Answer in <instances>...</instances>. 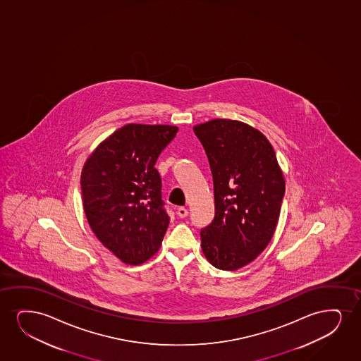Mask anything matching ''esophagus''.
I'll list each match as a JSON object with an SVG mask.
<instances>
[{"mask_svg": "<svg viewBox=\"0 0 361 361\" xmlns=\"http://www.w3.org/2000/svg\"><path fill=\"white\" fill-rule=\"evenodd\" d=\"M177 214H178L180 219H185L188 216V210L185 207H179L178 210H177Z\"/></svg>", "mask_w": 361, "mask_h": 361, "instance_id": "34e87169", "label": "esophagus"}]
</instances>
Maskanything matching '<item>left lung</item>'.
Instances as JSON below:
<instances>
[{
	"instance_id": "8db88e82",
	"label": "left lung",
	"mask_w": 361,
	"mask_h": 361,
	"mask_svg": "<svg viewBox=\"0 0 361 361\" xmlns=\"http://www.w3.org/2000/svg\"><path fill=\"white\" fill-rule=\"evenodd\" d=\"M214 179L215 219L200 231L201 249L216 269L235 271L274 237L283 200V173L262 133L232 119L197 124Z\"/></svg>"
}]
</instances>
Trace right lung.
I'll return each mask as SVG.
<instances>
[{
    "instance_id": "1",
    "label": "right lung",
    "mask_w": 361,
    "mask_h": 361,
    "mask_svg": "<svg viewBox=\"0 0 361 361\" xmlns=\"http://www.w3.org/2000/svg\"><path fill=\"white\" fill-rule=\"evenodd\" d=\"M178 128L127 124L96 147L80 177L82 206L104 247L129 265L160 249L169 216L156 161Z\"/></svg>"
}]
</instances>
